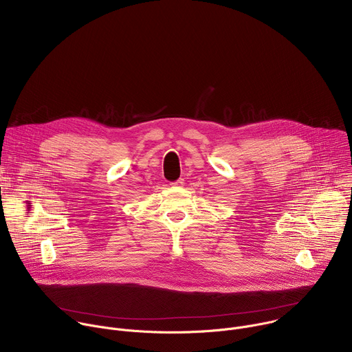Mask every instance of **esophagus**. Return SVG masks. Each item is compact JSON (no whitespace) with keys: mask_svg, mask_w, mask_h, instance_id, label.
Segmentation results:
<instances>
[{"mask_svg":"<svg viewBox=\"0 0 352 352\" xmlns=\"http://www.w3.org/2000/svg\"><path fill=\"white\" fill-rule=\"evenodd\" d=\"M185 182H184V179L182 178H179V179H177V181H174V182H171V185L173 186H182Z\"/></svg>","mask_w":352,"mask_h":352,"instance_id":"34e87169","label":"esophagus"}]
</instances>
